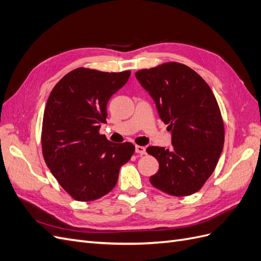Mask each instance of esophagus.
I'll list each match as a JSON object with an SVG mask.
<instances>
[{
  "label": "esophagus",
  "instance_id": "34e87169",
  "mask_svg": "<svg viewBox=\"0 0 261 261\" xmlns=\"http://www.w3.org/2000/svg\"><path fill=\"white\" fill-rule=\"evenodd\" d=\"M135 151H136V153L143 155V154H146V148L143 147V146H136Z\"/></svg>",
  "mask_w": 261,
  "mask_h": 261
}]
</instances>
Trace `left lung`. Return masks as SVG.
<instances>
[{"label":"left lung","mask_w":261,"mask_h":261,"mask_svg":"<svg viewBox=\"0 0 261 261\" xmlns=\"http://www.w3.org/2000/svg\"><path fill=\"white\" fill-rule=\"evenodd\" d=\"M135 75L172 134V150L147 148L159 162L150 183L176 197L198 192L215 171L224 144L215 94L195 70L176 62L140 69Z\"/></svg>","instance_id":"8db88e82"}]
</instances>
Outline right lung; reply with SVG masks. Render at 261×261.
<instances>
[{
  "label": "right lung",
  "mask_w": 261,
  "mask_h": 261,
  "mask_svg": "<svg viewBox=\"0 0 261 261\" xmlns=\"http://www.w3.org/2000/svg\"><path fill=\"white\" fill-rule=\"evenodd\" d=\"M129 70L107 73L76 68L54 86L44 109L41 144L44 161L59 184L78 201L111 192L120 168L135 151L100 135L108 101L127 83Z\"/></svg>",
  "instance_id": "obj_1"
}]
</instances>
